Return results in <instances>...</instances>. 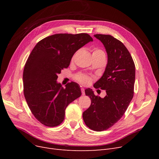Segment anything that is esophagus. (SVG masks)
I'll return each instance as SVG.
<instances>
[{"label": "esophagus", "mask_w": 159, "mask_h": 159, "mask_svg": "<svg viewBox=\"0 0 159 159\" xmlns=\"http://www.w3.org/2000/svg\"><path fill=\"white\" fill-rule=\"evenodd\" d=\"M81 91H82V95H85V91H84V88H81Z\"/></svg>", "instance_id": "34e87169"}]
</instances>
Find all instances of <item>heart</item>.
Segmentation results:
<instances>
[{
  "label": "heart",
  "mask_w": 159,
  "mask_h": 159,
  "mask_svg": "<svg viewBox=\"0 0 159 159\" xmlns=\"http://www.w3.org/2000/svg\"><path fill=\"white\" fill-rule=\"evenodd\" d=\"M104 55L105 56V53L101 49H95L93 52V55ZM77 80L80 82V83H82V84L84 85H88L89 84L90 82H91V78L89 77L86 76V75H79L76 77Z\"/></svg>",
  "instance_id": "obj_1"
}]
</instances>
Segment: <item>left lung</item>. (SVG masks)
<instances>
[{"label":"left lung","instance_id":"obj_1","mask_svg":"<svg viewBox=\"0 0 159 159\" xmlns=\"http://www.w3.org/2000/svg\"><path fill=\"white\" fill-rule=\"evenodd\" d=\"M103 44L107 55V63L101 78L93 86L106 90L104 98L96 96L88 88L85 93L91 98V105L83 112L86 126L96 131L106 130L119 121L131 101L135 80V66L123 43L110 35H94Z\"/></svg>","mask_w":159,"mask_h":159}]
</instances>
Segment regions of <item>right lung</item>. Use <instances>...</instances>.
<instances>
[{"instance_id":"1","label":"right lung","mask_w":159,"mask_h":159,"mask_svg":"<svg viewBox=\"0 0 159 159\" xmlns=\"http://www.w3.org/2000/svg\"><path fill=\"white\" fill-rule=\"evenodd\" d=\"M92 41L87 33H59L41 40L31 51L23 71L24 95L33 115L45 126L61 124L67 106L81 95L77 83L64 88L57 75L70 66L78 49Z\"/></svg>"}]
</instances>
